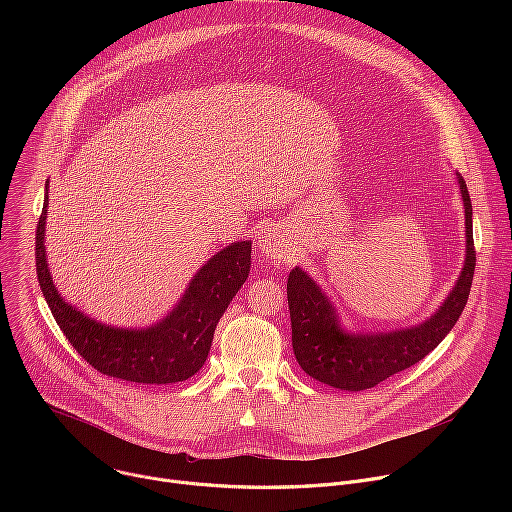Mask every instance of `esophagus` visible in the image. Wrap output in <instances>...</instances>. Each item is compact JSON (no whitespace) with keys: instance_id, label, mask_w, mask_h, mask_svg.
Masks as SVG:
<instances>
[{"instance_id":"obj_1","label":"esophagus","mask_w":512,"mask_h":512,"mask_svg":"<svg viewBox=\"0 0 512 512\" xmlns=\"http://www.w3.org/2000/svg\"><path fill=\"white\" fill-rule=\"evenodd\" d=\"M259 249H261L267 257H271V259H285V257H287V247H285V243L281 241V237L275 235V233H267V235L261 239Z\"/></svg>"}]
</instances>
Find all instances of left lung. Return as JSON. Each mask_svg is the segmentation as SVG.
Listing matches in <instances>:
<instances>
[{
  "label": "left lung",
  "mask_w": 512,
  "mask_h": 512,
  "mask_svg": "<svg viewBox=\"0 0 512 512\" xmlns=\"http://www.w3.org/2000/svg\"><path fill=\"white\" fill-rule=\"evenodd\" d=\"M456 180L466 212V259L448 298L421 324L391 332H348L322 287L302 267L289 271L291 344L306 375L340 391H364L409 369L450 334L468 302L476 265L472 202L464 178L456 174Z\"/></svg>",
  "instance_id": "left-lung-1"
}]
</instances>
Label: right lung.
I'll return each instance as SVG.
<instances>
[{
	"mask_svg": "<svg viewBox=\"0 0 512 512\" xmlns=\"http://www.w3.org/2000/svg\"><path fill=\"white\" fill-rule=\"evenodd\" d=\"M46 208L36 229V273L44 300L62 334L93 369L107 377L168 385L196 375L210 352L218 320L251 271V241H237L212 255L190 279L180 302L156 324L117 328L62 300L46 261Z\"/></svg>",
	"mask_w": 512,
	"mask_h": 512,
	"instance_id": "obj_1",
	"label": "right lung"
}]
</instances>
